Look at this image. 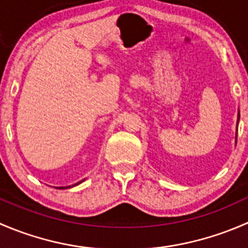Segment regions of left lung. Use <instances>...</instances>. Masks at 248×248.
<instances>
[{
    "mask_svg": "<svg viewBox=\"0 0 248 248\" xmlns=\"http://www.w3.org/2000/svg\"><path fill=\"white\" fill-rule=\"evenodd\" d=\"M239 120H240V111H237V122L236 124H239ZM236 132H237V124H236ZM237 139V134L236 136H235V140Z\"/></svg>",
    "mask_w": 248,
    "mask_h": 248,
    "instance_id": "obj_1",
    "label": "left lung"
}]
</instances>
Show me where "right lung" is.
Returning a JSON list of instances; mask_svg holds the SVG:
<instances>
[{
    "instance_id": "right-lung-1",
    "label": "right lung",
    "mask_w": 248,
    "mask_h": 248,
    "mask_svg": "<svg viewBox=\"0 0 248 248\" xmlns=\"http://www.w3.org/2000/svg\"><path fill=\"white\" fill-rule=\"evenodd\" d=\"M82 181H85V180H81V181H79L78 182V184H76V185H73V186H68V187H56L57 189H64V188H71V187H74V186H77V185H79V184H81Z\"/></svg>"
}]
</instances>
